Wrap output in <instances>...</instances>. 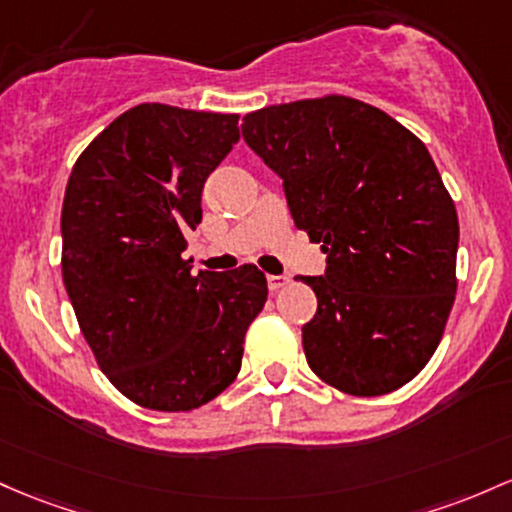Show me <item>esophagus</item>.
<instances>
[{
  "label": "esophagus",
  "mask_w": 512,
  "mask_h": 512,
  "mask_svg": "<svg viewBox=\"0 0 512 512\" xmlns=\"http://www.w3.org/2000/svg\"><path fill=\"white\" fill-rule=\"evenodd\" d=\"M291 282V277H286V274H269L267 277V286H269V291H279V289H284L286 284Z\"/></svg>",
  "instance_id": "34e87169"
}]
</instances>
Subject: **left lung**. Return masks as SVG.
Returning a JSON list of instances; mask_svg holds the SVG:
<instances>
[{
    "instance_id": "1",
    "label": "left lung",
    "mask_w": 512,
    "mask_h": 512,
    "mask_svg": "<svg viewBox=\"0 0 512 512\" xmlns=\"http://www.w3.org/2000/svg\"><path fill=\"white\" fill-rule=\"evenodd\" d=\"M243 138L328 255L325 277L301 279L318 299L301 328L308 367L352 396L401 389L435 355L457 294V209L423 140L342 94L252 111Z\"/></svg>"
}]
</instances>
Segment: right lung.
Here are the masks:
<instances>
[{"instance_id": "1", "label": "right lung", "mask_w": 512, "mask_h": 512, "mask_svg": "<svg viewBox=\"0 0 512 512\" xmlns=\"http://www.w3.org/2000/svg\"><path fill=\"white\" fill-rule=\"evenodd\" d=\"M238 114L138 104L84 148L63 201V282L106 379L128 401L179 413L235 381L267 301L255 265L192 274L184 233L201 189L240 140Z\"/></svg>"}]
</instances>
